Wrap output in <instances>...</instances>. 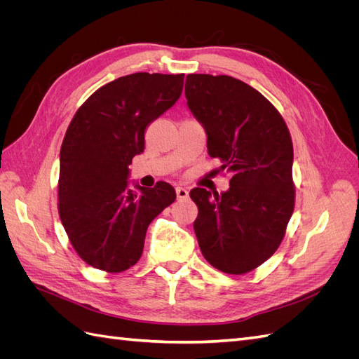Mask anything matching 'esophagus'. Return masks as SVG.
Listing matches in <instances>:
<instances>
[{"instance_id":"esophagus-1","label":"esophagus","mask_w":359,"mask_h":359,"mask_svg":"<svg viewBox=\"0 0 359 359\" xmlns=\"http://www.w3.org/2000/svg\"><path fill=\"white\" fill-rule=\"evenodd\" d=\"M175 191H177V198H178V201H182V199H186V198L189 196V191H187V189H184V187H177V189H175Z\"/></svg>"}]
</instances>
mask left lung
<instances>
[{
	"instance_id": "8db88e82",
	"label": "left lung",
	"mask_w": 359,
	"mask_h": 359,
	"mask_svg": "<svg viewBox=\"0 0 359 359\" xmlns=\"http://www.w3.org/2000/svg\"><path fill=\"white\" fill-rule=\"evenodd\" d=\"M186 97L208 154L231 173L222 194L190 191L201 252L222 273H250L276 253L295 208L289 128L273 103L232 76L187 74Z\"/></svg>"
}]
</instances>
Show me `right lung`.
Returning a JSON list of instances; mask_svg holds the SVG:
<instances>
[{"instance_id": "obj_1", "label": "right lung", "mask_w": 359, "mask_h": 359, "mask_svg": "<svg viewBox=\"0 0 359 359\" xmlns=\"http://www.w3.org/2000/svg\"><path fill=\"white\" fill-rule=\"evenodd\" d=\"M184 73H133L93 93L74 114L60 153L58 212L88 265L123 273L142 256L149 223L177 199L170 184L128 189L145 128L175 104Z\"/></svg>"}]
</instances>
